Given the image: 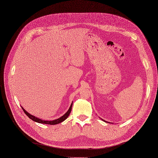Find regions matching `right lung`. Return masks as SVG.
Masks as SVG:
<instances>
[{
    "label": "right lung",
    "mask_w": 158,
    "mask_h": 158,
    "mask_svg": "<svg viewBox=\"0 0 158 158\" xmlns=\"http://www.w3.org/2000/svg\"><path fill=\"white\" fill-rule=\"evenodd\" d=\"M72 106H73V103H71V106H70V108L69 109L68 111L62 117H61L60 118L56 119V120H52V121H46V120H43L41 119H40V118H38L31 115H30V114H28L26 110H25V109L22 107V109H23L24 113L32 120H33L34 122H38V123H43V124H48V125H56V124H58L62 122H63L64 120H65L69 116V115L71 113V109H72Z\"/></svg>",
    "instance_id": "right-lung-1"
}]
</instances>
